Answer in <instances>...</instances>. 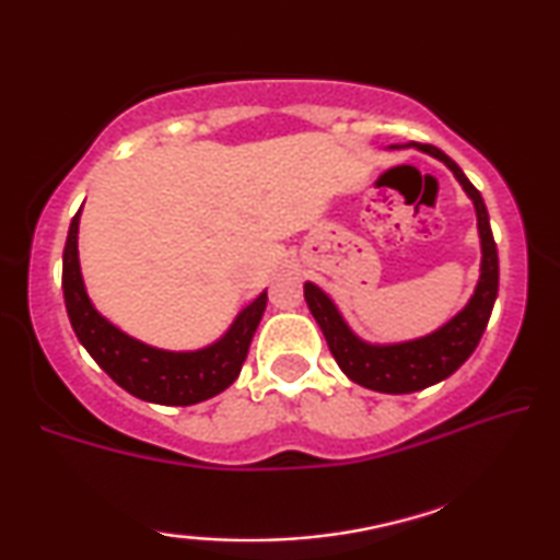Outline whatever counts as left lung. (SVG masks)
Listing matches in <instances>:
<instances>
[{"mask_svg":"<svg viewBox=\"0 0 560 560\" xmlns=\"http://www.w3.org/2000/svg\"><path fill=\"white\" fill-rule=\"evenodd\" d=\"M419 151L432 153L434 159L444 161L457 176L462 189L469 194L477 209V226H480L482 240V272L477 282L475 295L469 300L465 311L455 315L447 326L434 330L432 336L396 346H369L361 338L351 334L330 298L315 288L313 282H305V303L311 307L313 318L318 320L323 336L328 340L330 353L343 374L355 384L374 388L381 394H411L421 388L447 378L465 363L480 343V338L488 328L492 305L498 298V247L490 230L488 207H485L482 194L475 189L465 172L452 161L447 153L429 143H417Z\"/></svg>","mask_w":560,"mask_h":560,"instance_id":"1","label":"left lung"}]
</instances>
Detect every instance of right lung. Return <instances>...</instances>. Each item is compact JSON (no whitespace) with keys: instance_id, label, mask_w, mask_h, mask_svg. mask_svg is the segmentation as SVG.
<instances>
[{"instance_id":"right-lung-1","label":"right lung","mask_w":560,"mask_h":560,"mask_svg":"<svg viewBox=\"0 0 560 560\" xmlns=\"http://www.w3.org/2000/svg\"><path fill=\"white\" fill-rule=\"evenodd\" d=\"M78 222L80 212L72 217L62 249V295L70 326L95 363L136 399L166 407H189L224 392L240 376L247 359L249 340L265 313L267 293L247 305L214 346L191 353L159 351L120 334L93 307L78 262Z\"/></svg>"}]
</instances>
